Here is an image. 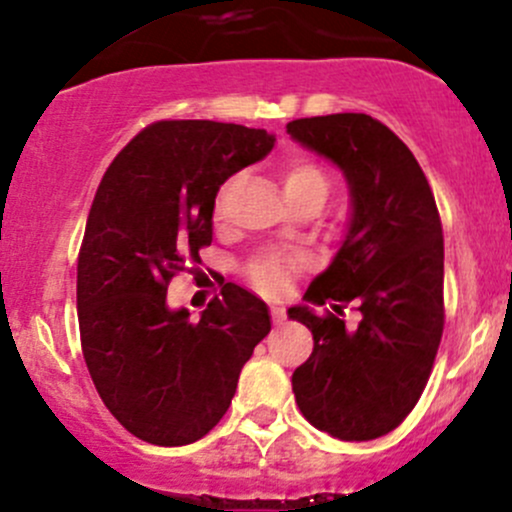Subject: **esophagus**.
<instances>
[{
  "instance_id": "obj_1",
  "label": "esophagus",
  "mask_w": 512,
  "mask_h": 512,
  "mask_svg": "<svg viewBox=\"0 0 512 512\" xmlns=\"http://www.w3.org/2000/svg\"><path fill=\"white\" fill-rule=\"evenodd\" d=\"M285 317H287L285 309H282V307H272V322H275V324H285Z\"/></svg>"
}]
</instances>
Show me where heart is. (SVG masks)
<instances>
[{
    "instance_id": "b5f03b06",
    "label": "heart",
    "mask_w": 512,
    "mask_h": 512,
    "mask_svg": "<svg viewBox=\"0 0 512 512\" xmlns=\"http://www.w3.org/2000/svg\"><path fill=\"white\" fill-rule=\"evenodd\" d=\"M282 190H285V198L289 205H302V203H317L322 208L324 198L329 193V180L324 175V170L319 165L309 163V160H289L282 168ZM223 198V195H220ZM220 205V200H218ZM294 262L285 260V257H257L255 262H250L247 267V277L250 282L260 289L262 294H282L292 280Z\"/></svg>"
}]
</instances>
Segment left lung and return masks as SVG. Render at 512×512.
Listing matches in <instances>:
<instances>
[{
  "mask_svg": "<svg viewBox=\"0 0 512 512\" xmlns=\"http://www.w3.org/2000/svg\"><path fill=\"white\" fill-rule=\"evenodd\" d=\"M292 141L332 160L349 185V225L337 255L287 314L312 332V356L292 374L302 416L342 441L394 431L431 376L443 334V230L414 153L366 113L297 118ZM360 304L347 330L336 315ZM338 313L317 315L311 304Z\"/></svg>",
  "mask_w": 512,
  "mask_h": 512,
  "instance_id": "1",
  "label": "left lung"
}]
</instances>
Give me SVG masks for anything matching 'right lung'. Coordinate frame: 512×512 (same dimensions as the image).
I'll list each match as a JSON object with an SVG mask.
<instances>
[{
    "mask_svg": "<svg viewBox=\"0 0 512 512\" xmlns=\"http://www.w3.org/2000/svg\"><path fill=\"white\" fill-rule=\"evenodd\" d=\"M275 148L262 128L158 121L108 165L76 275L81 349L126 431L185 446L225 416L237 379L270 334V309L227 282L200 319L170 309L168 282L213 242L220 185Z\"/></svg>",
    "mask_w": 512,
    "mask_h": 512,
    "instance_id": "add662e5",
    "label": "right lung"
}]
</instances>
